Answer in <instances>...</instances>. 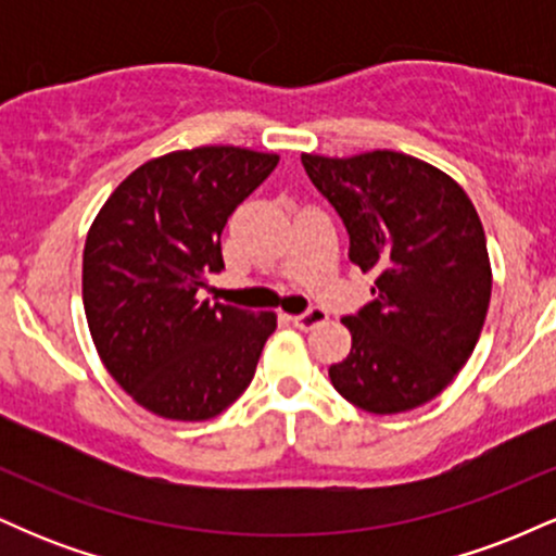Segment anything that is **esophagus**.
<instances>
[{"label": "esophagus", "instance_id": "esophagus-1", "mask_svg": "<svg viewBox=\"0 0 556 556\" xmlns=\"http://www.w3.org/2000/svg\"><path fill=\"white\" fill-rule=\"evenodd\" d=\"M290 321L295 324L298 329L308 331V329L318 327V324H324V321H327V311H321V308H311V311H305V314L290 316Z\"/></svg>", "mask_w": 556, "mask_h": 556}]
</instances>
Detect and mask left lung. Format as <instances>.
Masks as SVG:
<instances>
[{
	"label": "left lung",
	"instance_id": "obj_1",
	"mask_svg": "<svg viewBox=\"0 0 556 556\" xmlns=\"http://www.w3.org/2000/svg\"><path fill=\"white\" fill-rule=\"evenodd\" d=\"M300 159L348 227L350 261L376 274L371 303L342 318L353 348L329 368L331 384L376 416L426 405L486 321L491 264L476 206L446 172L400 151Z\"/></svg>",
	"mask_w": 556,
	"mask_h": 556
}]
</instances>
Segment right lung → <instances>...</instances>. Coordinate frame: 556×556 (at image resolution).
I'll return each mask as SVG.
<instances>
[{
	"label": "right lung",
	"mask_w": 556,
	"mask_h": 556,
	"mask_svg": "<svg viewBox=\"0 0 556 556\" xmlns=\"http://www.w3.org/2000/svg\"><path fill=\"white\" fill-rule=\"evenodd\" d=\"M277 154L201 146L140 164L106 198L83 248V308L112 379L149 413L208 420L256 374L274 311L198 300L225 269L222 229Z\"/></svg>",
	"instance_id": "add662e5"
}]
</instances>
